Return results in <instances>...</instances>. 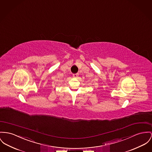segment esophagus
<instances>
[{"mask_svg":"<svg viewBox=\"0 0 152 152\" xmlns=\"http://www.w3.org/2000/svg\"><path fill=\"white\" fill-rule=\"evenodd\" d=\"M72 76H73L74 78H77V77L78 76V74H74L72 75Z\"/></svg>","mask_w":152,"mask_h":152,"instance_id":"obj_1","label":"esophagus"}]
</instances>
